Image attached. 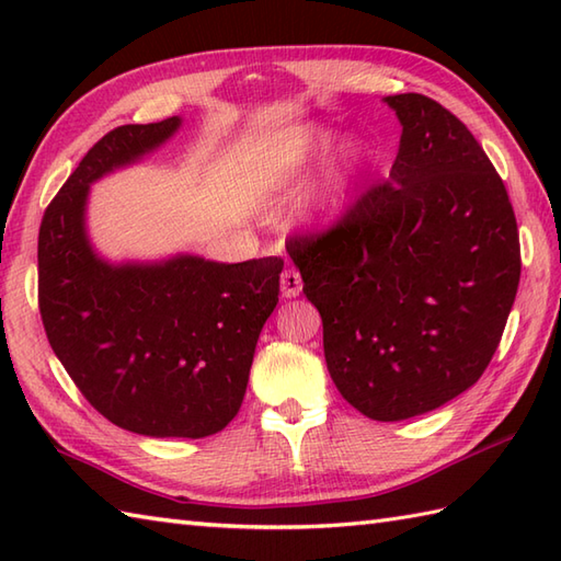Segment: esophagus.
Instances as JSON below:
<instances>
[{
	"label": "esophagus",
	"instance_id": "obj_1",
	"mask_svg": "<svg viewBox=\"0 0 561 561\" xmlns=\"http://www.w3.org/2000/svg\"><path fill=\"white\" fill-rule=\"evenodd\" d=\"M279 282H282V296H287V299H294V296H299L304 289V279L296 267L284 270Z\"/></svg>",
	"mask_w": 561,
	"mask_h": 561
}]
</instances>
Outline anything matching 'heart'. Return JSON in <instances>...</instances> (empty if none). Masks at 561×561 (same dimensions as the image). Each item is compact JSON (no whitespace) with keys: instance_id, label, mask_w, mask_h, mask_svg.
<instances>
[{"instance_id":"obj_1","label":"heart","mask_w":561,"mask_h":561,"mask_svg":"<svg viewBox=\"0 0 561 561\" xmlns=\"http://www.w3.org/2000/svg\"><path fill=\"white\" fill-rule=\"evenodd\" d=\"M335 145V135L325 127H301L284 133L279 137L270 139L262 147V161L260 173L267 183H282L289 173L304 169L306 163L323 159L325 153ZM342 209V197H330L323 209H320V219H332Z\"/></svg>"}]
</instances>
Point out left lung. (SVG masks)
<instances>
[{"label": "left lung", "mask_w": 561, "mask_h": 561, "mask_svg": "<svg viewBox=\"0 0 561 561\" xmlns=\"http://www.w3.org/2000/svg\"><path fill=\"white\" fill-rule=\"evenodd\" d=\"M386 103L402 137L388 181L335 221L287 238L323 318L340 396L378 422L436 410L480 380L520 282L502 175L456 115L422 93Z\"/></svg>", "instance_id": "1"}]
</instances>
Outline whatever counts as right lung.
Instances as JSON below:
<instances>
[{
	"mask_svg": "<svg viewBox=\"0 0 561 561\" xmlns=\"http://www.w3.org/2000/svg\"><path fill=\"white\" fill-rule=\"evenodd\" d=\"M181 121L103 135L47 205L38 233V308L47 342L91 408L145 436L205 438L241 410L282 257L236 265L181 255L108 265L83 233L89 183L169 139Z\"/></svg>",
	"mask_w": 561,
	"mask_h": 561,
	"instance_id": "1",
	"label": "right lung"
}]
</instances>
